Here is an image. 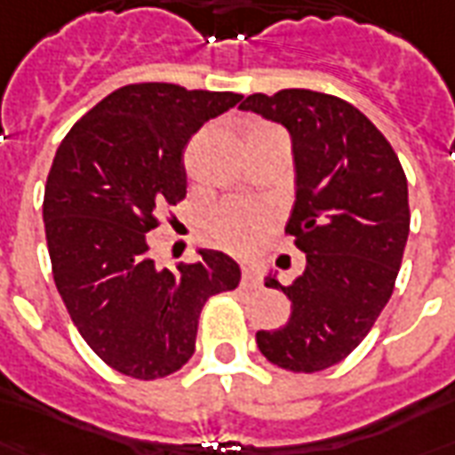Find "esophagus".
<instances>
[{"label":"esophagus","mask_w":455,"mask_h":455,"mask_svg":"<svg viewBox=\"0 0 455 455\" xmlns=\"http://www.w3.org/2000/svg\"><path fill=\"white\" fill-rule=\"evenodd\" d=\"M241 284L248 289L260 287V275H258V270L255 267H243L241 270Z\"/></svg>","instance_id":"34e87169"}]
</instances>
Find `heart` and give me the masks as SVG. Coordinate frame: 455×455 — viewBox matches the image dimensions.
<instances>
[{
	"label": "heart",
	"instance_id": "heart-1",
	"mask_svg": "<svg viewBox=\"0 0 455 455\" xmlns=\"http://www.w3.org/2000/svg\"><path fill=\"white\" fill-rule=\"evenodd\" d=\"M262 130H267V127H255L251 134L262 132ZM270 227L272 214L267 210L231 204L227 210L219 212L214 219V236H217L219 245H224L231 253H248L260 243Z\"/></svg>",
	"mask_w": 455,
	"mask_h": 455
}]
</instances>
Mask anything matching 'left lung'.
<instances>
[{"instance_id":"obj_1","label":"left lung","mask_w":455,"mask_h":455,"mask_svg":"<svg viewBox=\"0 0 455 455\" xmlns=\"http://www.w3.org/2000/svg\"><path fill=\"white\" fill-rule=\"evenodd\" d=\"M241 108L291 134L296 204L287 234L306 253L291 284L265 279L289 296L291 315L255 342L287 371H323L366 338L393 294L410 234L405 171L379 127L338 96L282 89L253 93Z\"/></svg>"}]
</instances>
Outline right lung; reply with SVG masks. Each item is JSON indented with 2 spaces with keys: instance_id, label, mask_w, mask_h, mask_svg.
<instances>
[{
  "instance_id": "1",
  "label": "right lung",
  "mask_w": 455,
  "mask_h": 455,
  "mask_svg": "<svg viewBox=\"0 0 455 455\" xmlns=\"http://www.w3.org/2000/svg\"><path fill=\"white\" fill-rule=\"evenodd\" d=\"M241 99L127 84L76 120L57 149L43 197L52 277L86 345L124 376L176 373L195 352L202 306L238 287V265L219 251L159 270L147 234L159 212L185 200L190 137Z\"/></svg>"
}]
</instances>
